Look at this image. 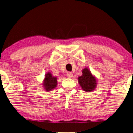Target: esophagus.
I'll return each mask as SVG.
<instances>
[{"label": "esophagus", "mask_w": 133, "mask_h": 133, "mask_svg": "<svg viewBox=\"0 0 133 133\" xmlns=\"http://www.w3.org/2000/svg\"><path fill=\"white\" fill-rule=\"evenodd\" d=\"M66 76L68 77H69V78H72V77H73V74L72 73V72H67L66 74Z\"/></svg>", "instance_id": "34e87169"}]
</instances>
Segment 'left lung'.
Returning <instances> with one entry per match:
<instances>
[{
	"mask_svg": "<svg viewBox=\"0 0 133 133\" xmlns=\"http://www.w3.org/2000/svg\"><path fill=\"white\" fill-rule=\"evenodd\" d=\"M78 82L82 89L84 91L91 92L96 88L97 81L88 68H85L82 70V75L78 77Z\"/></svg>",
	"mask_w": 133,
	"mask_h": 133,
	"instance_id": "8db88e82",
	"label": "left lung"
}]
</instances>
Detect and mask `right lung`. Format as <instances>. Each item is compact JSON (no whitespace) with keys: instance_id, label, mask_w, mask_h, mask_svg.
<instances>
[{"instance_id":"1","label":"right lung","mask_w":133,"mask_h":133,"mask_svg":"<svg viewBox=\"0 0 133 133\" xmlns=\"http://www.w3.org/2000/svg\"><path fill=\"white\" fill-rule=\"evenodd\" d=\"M57 77L52 76L50 72H47L45 75L44 81L43 82V87L44 89L47 91H51V90L54 89L57 86Z\"/></svg>"}]
</instances>
